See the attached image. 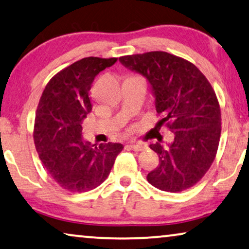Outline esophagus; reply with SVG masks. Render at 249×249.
<instances>
[{"mask_svg":"<svg viewBox=\"0 0 249 249\" xmlns=\"http://www.w3.org/2000/svg\"><path fill=\"white\" fill-rule=\"evenodd\" d=\"M128 146L135 152L143 151V150H145V148H146V145H145V144H143V143H129Z\"/></svg>","mask_w":249,"mask_h":249,"instance_id":"1","label":"esophagus"}]
</instances>
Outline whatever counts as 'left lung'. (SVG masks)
I'll return each mask as SVG.
<instances>
[{
  "instance_id": "obj_1",
  "label": "left lung",
  "mask_w": 249,
  "mask_h": 249,
  "mask_svg": "<svg viewBox=\"0 0 249 249\" xmlns=\"http://www.w3.org/2000/svg\"><path fill=\"white\" fill-rule=\"evenodd\" d=\"M125 68L146 78L174 139L164 146L151 144L160 164L147 174V181L162 191L180 192L191 188L213 164L219 145L221 114L217 96L196 67L164 51L124 55Z\"/></svg>"
}]
</instances>
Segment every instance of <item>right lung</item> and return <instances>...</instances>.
Listing matches in <instances>:
<instances>
[{
	"mask_svg": "<svg viewBox=\"0 0 249 249\" xmlns=\"http://www.w3.org/2000/svg\"><path fill=\"white\" fill-rule=\"evenodd\" d=\"M117 58L88 57L58 72L44 88L36 113L35 144L44 169L61 188L86 192L108 177L124 146H95L83 139V122L91 110L89 90L95 77Z\"/></svg>",
	"mask_w": 249,
	"mask_h": 249,
	"instance_id": "right-lung-1",
	"label": "right lung"
}]
</instances>
